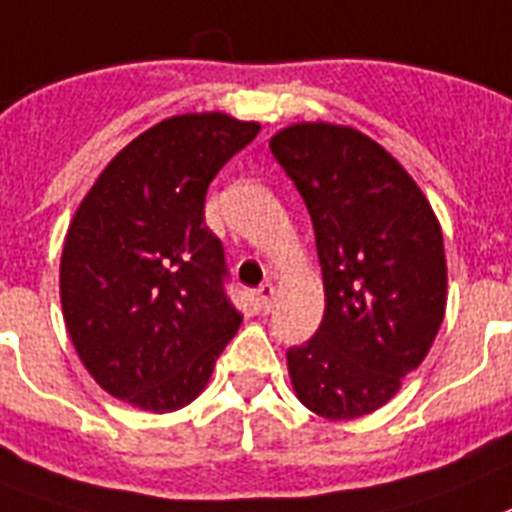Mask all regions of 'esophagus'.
<instances>
[{
  "label": "esophagus",
  "mask_w": 512,
  "mask_h": 512,
  "mask_svg": "<svg viewBox=\"0 0 512 512\" xmlns=\"http://www.w3.org/2000/svg\"><path fill=\"white\" fill-rule=\"evenodd\" d=\"M272 298H274V285L272 282H264V285L256 290V301H259V306L264 308V311H269V308H272Z\"/></svg>",
  "instance_id": "esophagus-1"
}]
</instances>
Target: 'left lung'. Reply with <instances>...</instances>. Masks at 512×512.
I'll use <instances>...</instances> for the list:
<instances>
[{"mask_svg":"<svg viewBox=\"0 0 512 512\" xmlns=\"http://www.w3.org/2000/svg\"><path fill=\"white\" fill-rule=\"evenodd\" d=\"M314 222L324 319L287 350L290 382L329 421L369 416L421 366L445 319L442 227L403 164L361 130L295 122L269 141Z\"/></svg>","mask_w":512,"mask_h":512,"instance_id":"obj_1","label":"left lung"}]
</instances>
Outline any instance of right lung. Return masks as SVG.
I'll list each match as a JSON object with an SVG mask.
<instances>
[{
    "label": "right lung",
    "mask_w": 512,
    "mask_h": 512,
    "mask_svg": "<svg viewBox=\"0 0 512 512\" xmlns=\"http://www.w3.org/2000/svg\"><path fill=\"white\" fill-rule=\"evenodd\" d=\"M225 112L175 114L104 167L67 227L59 298L75 353L112 398L151 413L204 392L243 316L204 222L209 183L259 135Z\"/></svg>",
    "instance_id": "1"
}]
</instances>
